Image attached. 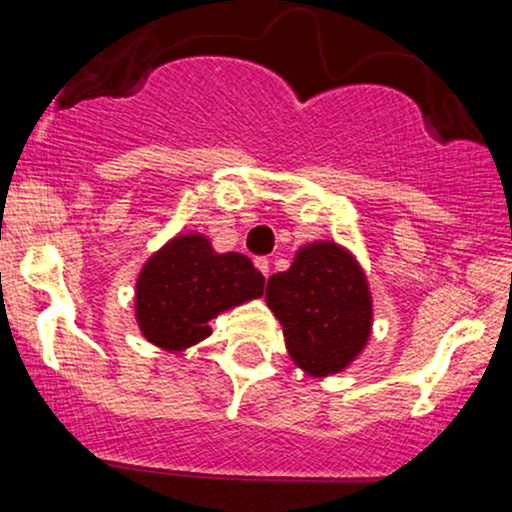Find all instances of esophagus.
Wrapping results in <instances>:
<instances>
[{
  "mask_svg": "<svg viewBox=\"0 0 512 512\" xmlns=\"http://www.w3.org/2000/svg\"><path fill=\"white\" fill-rule=\"evenodd\" d=\"M255 267L260 269L264 276H269V260H267V257H255Z\"/></svg>",
  "mask_w": 512,
  "mask_h": 512,
  "instance_id": "34e87169",
  "label": "esophagus"
}]
</instances>
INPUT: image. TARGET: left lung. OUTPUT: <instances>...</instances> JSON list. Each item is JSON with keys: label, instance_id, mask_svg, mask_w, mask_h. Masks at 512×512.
<instances>
[{"label": "left lung", "instance_id": "8db88e82", "mask_svg": "<svg viewBox=\"0 0 512 512\" xmlns=\"http://www.w3.org/2000/svg\"><path fill=\"white\" fill-rule=\"evenodd\" d=\"M267 305L284 327L296 366L315 378L349 366L373 325L366 274L337 243L298 250L286 272L269 276Z\"/></svg>", "mask_w": 512, "mask_h": 512}]
</instances>
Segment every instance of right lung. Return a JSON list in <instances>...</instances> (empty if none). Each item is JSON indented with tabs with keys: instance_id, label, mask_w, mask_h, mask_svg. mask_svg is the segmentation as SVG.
<instances>
[{
	"instance_id": "add662e5",
	"label": "right lung",
	"mask_w": 512,
	"mask_h": 512,
	"mask_svg": "<svg viewBox=\"0 0 512 512\" xmlns=\"http://www.w3.org/2000/svg\"><path fill=\"white\" fill-rule=\"evenodd\" d=\"M264 291V276L240 252L219 255L185 233L149 257L137 279V322L151 344L182 351L211 334L209 320Z\"/></svg>"
}]
</instances>
